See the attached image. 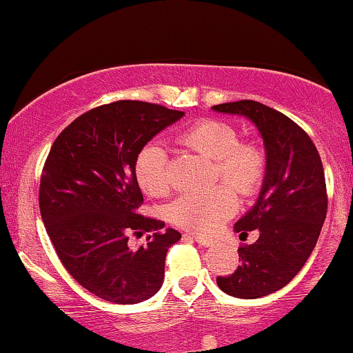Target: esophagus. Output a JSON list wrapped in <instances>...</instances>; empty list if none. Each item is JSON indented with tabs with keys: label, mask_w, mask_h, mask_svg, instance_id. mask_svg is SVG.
Wrapping results in <instances>:
<instances>
[{
	"label": "esophagus",
	"mask_w": 353,
	"mask_h": 353,
	"mask_svg": "<svg viewBox=\"0 0 353 353\" xmlns=\"http://www.w3.org/2000/svg\"><path fill=\"white\" fill-rule=\"evenodd\" d=\"M185 236H188V239L195 240V242H197L199 245H202V247H212L216 243L212 239H208V236L195 235V233H185Z\"/></svg>",
	"instance_id": "obj_1"
}]
</instances>
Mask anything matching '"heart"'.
Wrapping results in <instances>:
<instances>
[{
    "label": "heart",
    "instance_id": "1",
    "mask_svg": "<svg viewBox=\"0 0 353 353\" xmlns=\"http://www.w3.org/2000/svg\"><path fill=\"white\" fill-rule=\"evenodd\" d=\"M178 144L188 151L212 159L209 181L225 180L199 192L178 197L170 205V219L195 233H211L235 214L240 195H252L266 175V152L256 142L239 141L235 127L223 120H201L178 135ZM135 178L142 190L151 197L170 192L168 156L158 142H151L137 154Z\"/></svg>",
    "mask_w": 353,
    "mask_h": 353
}]
</instances>
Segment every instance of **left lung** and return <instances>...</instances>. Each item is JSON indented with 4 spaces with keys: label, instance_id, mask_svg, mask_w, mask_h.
<instances>
[{
    "label": "left lung",
    "instance_id": "left-lung-1",
    "mask_svg": "<svg viewBox=\"0 0 353 353\" xmlns=\"http://www.w3.org/2000/svg\"><path fill=\"white\" fill-rule=\"evenodd\" d=\"M219 113L252 121L266 148V175L245 216L235 223L240 236L257 230L259 239L239 249L240 266L216 283L239 299H259L290 283L312 254L326 219L323 163L309 135L280 111L257 101L216 104Z\"/></svg>",
    "mask_w": 353,
    "mask_h": 353
}]
</instances>
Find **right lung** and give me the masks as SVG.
I'll return each mask as SVG.
<instances>
[{
  "label": "right lung",
  "mask_w": 353,
  "mask_h": 353,
  "mask_svg": "<svg viewBox=\"0 0 353 353\" xmlns=\"http://www.w3.org/2000/svg\"><path fill=\"white\" fill-rule=\"evenodd\" d=\"M183 111L114 101L73 120L48 154L39 209L59 261L85 290L113 303L151 299L165 280L166 252L180 233L139 214L135 159ZM150 232L144 246L128 236Z\"/></svg>",
  "instance_id": "right-lung-1"
}]
</instances>
